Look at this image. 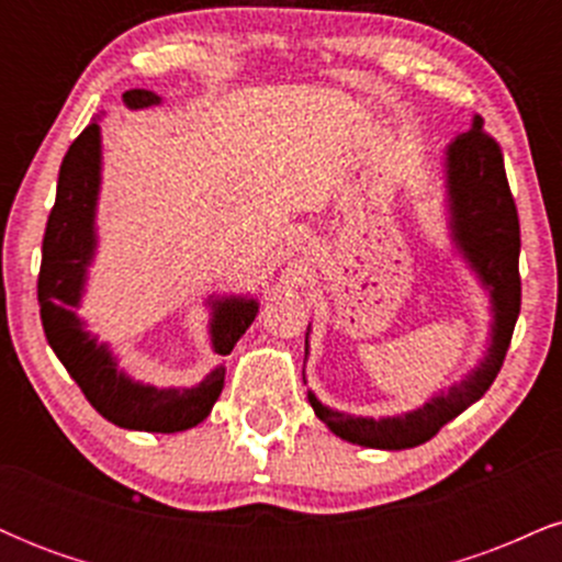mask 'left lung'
<instances>
[{"instance_id":"8db88e82","label":"left lung","mask_w":562,"mask_h":562,"mask_svg":"<svg viewBox=\"0 0 562 562\" xmlns=\"http://www.w3.org/2000/svg\"><path fill=\"white\" fill-rule=\"evenodd\" d=\"M443 205L454 256L488 295V346L479 364L449 391H438L417 409L402 415L362 417L333 409L308 391V404L335 436L370 449H412L430 441L438 430L475 404L494 383L520 314V224L509 195L499 145L483 134V119L473 115L465 134L443 150ZM312 330V325H308ZM306 330V357H308ZM306 383V378H303Z\"/></svg>"}]
</instances>
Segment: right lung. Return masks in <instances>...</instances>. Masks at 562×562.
<instances>
[{
    "instance_id": "add662e5",
    "label": "right lung",
    "mask_w": 562,
    "mask_h": 562,
    "mask_svg": "<svg viewBox=\"0 0 562 562\" xmlns=\"http://www.w3.org/2000/svg\"><path fill=\"white\" fill-rule=\"evenodd\" d=\"M150 89H128V111L160 105ZM102 190V128L100 115L79 134L63 158L57 195L42 243L38 269V306L49 346L70 378L79 383L87 402L108 423L147 434H179L195 428L214 409L224 389V364H216L195 385H158L134 380L108 340L87 327L79 306L87 295L89 267L97 256V203ZM209 338L218 357H227L259 314L256 295H209Z\"/></svg>"
}]
</instances>
